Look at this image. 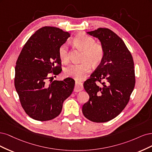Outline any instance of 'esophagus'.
<instances>
[{"label":"esophagus","mask_w":152,"mask_h":152,"mask_svg":"<svg viewBox=\"0 0 152 152\" xmlns=\"http://www.w3.org/2000/svg\"><path fill=\"white\" fill-rule=\"evenodd\" d=\"M83 90V85L81 82L76 81L75 83V91L76 92H79Z\"/></svg>","instance_id":"esophagus-1"}]
</instances>
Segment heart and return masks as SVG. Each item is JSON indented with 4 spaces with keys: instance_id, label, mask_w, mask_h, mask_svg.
<instances>
[{
    "instance_id": "obj_1",
    "label": "heart",
    "mask_w": 152,
    "mask_h": 152,
    "mask_svg": "<svg viewBox=\"0 0 152 152\" xmlns=\"http://www.w3.org/2000/svg\"><path fill=\"white\" fill-rule=\"evenodd\" d=\"M73 43L83 50L82 63L74 64L67 66L64 69L67 76L80 80L84 78L86 74L91 71V65L94 67L100 64L105 56V50L101 43L95 42V39L80 33L73 38ZM58 57L63 63H67L69 60V48L66 44H62L58 48Z\"/></svg>"
}]
</instances>
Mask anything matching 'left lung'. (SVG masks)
Wrapping results in <instances>:
<instances>
[{"label":"left lung","instance_id":"1","mask_svg":"<svg viewBox=\"0 0 152 152\" xmlns=\"http://www.w3.org/2000/svg\"><path fill=\"white\" fill-rule=\"evenodd\" d=\"M88 33L99 39L105 56L83 84L90 99L82 112L92 122H105L118 115L129 101L136 81L134 61L123 40L109 29L100 28Z\"/></svg>","mask_w":152,"mask_h":152}]
</instances>
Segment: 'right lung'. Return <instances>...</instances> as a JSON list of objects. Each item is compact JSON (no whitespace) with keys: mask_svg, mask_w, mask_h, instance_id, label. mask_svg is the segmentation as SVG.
Listing matches in <instances>:
<instances>
[{"mask_svg":"<svg viewBox=\"0 0 152 152\" xmlns=\"http://www.w3.org/2000/svg\"><path fill=\"white\" fill-rule=\"evenodd\" d=\"M69 37L60 28H41L28 39L18 58L14 86L24 110L33 119L56 118L74 90L75 82L71 77L48 80L62 71L58 48Z\"/></svg>","mask_w":152,"mask_h":152,"instance_id":"add662e5","label":"right lung"}]
</instances>
